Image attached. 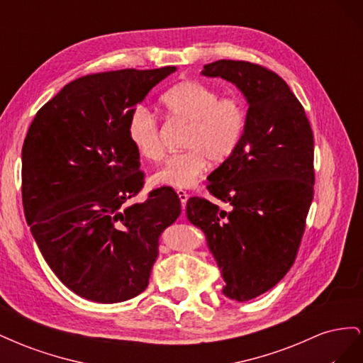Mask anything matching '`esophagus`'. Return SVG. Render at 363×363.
Returning <instances> with one entry per match:
<instances>
[{"instance_id":"1","label":"esophagus","mask_w":363,"mask_h":363,"mask_svg":"<svg viewBox=\"0 0 363 363\" xmlns=\"http://www.w3.org/2000/svg\"><path fill=\"white\" fill-rule=\"evenodd\" d=\"M177 196H179V200L182 203V207H184L186 201H188V199H189V194L186 191H177Z\"/></svg>"}]
</instances>
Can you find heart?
<instances>
[{"label": "heart", "instance_id": "heart-1", "mask_svg": "<svg viewBox=\"0 0 363 363\" xmlns=\"http://www.w3.org/2000/svg\"><path fill=\"white\" fill-rule=\"evenodd\" d=\"M168 116L189 124L183 147L169 156L152 174V183L174 189L191 188L207 168L208 159L215 163L227 160L238 150L247 127V106L240 96H224L203 83L183 82L162 96ZM127 135L142 157H162L159 124L147 108L131 112Z\"/></svg>", "mask_w": 363, "mask_h": 363}]
</instances>
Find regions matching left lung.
I'll use <instances>...</instances> for the list:
<instances>
[{"label":"left lung","mask_w":363,"mask_h":363,"mask_svg":"<svg viewBox=\"0 0 363 363\" xmlns=\"http://www.w3.org/2000/svg\"><path fill=\"white\" fill-rule=\"evenodd\" d=\"M201 75L235 84L248 104L238 150L211 172L208 191L230 211L194 196L186 218L200 228L225 284L248 301L284 277L296 256L313 199V133L283 79L255 63L218 60Z\"/></svg>","instance_id":"8db88e82"}]
</instances>
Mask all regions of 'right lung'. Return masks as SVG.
<instances>
[{
  "label": "right lung",
  "mask_w": 363,
  "mask_h": 363,
  "mask_svg": "<svg viewBox=\"0 0 363 363\" xmlns=\"http://www.w3.org/2000/svg\"><path fill=\"white\" fill-rule=\"evenodd\" d=\"M175 67L82 77L36 113L23 145V203L30 232L51 271L95 303L145 291L159 235L179 218L169 188L128 203L144 186L127 135L136 106Z\"/></svg>",
  "instance_id": "right-lung-1"
}]
</instances>
